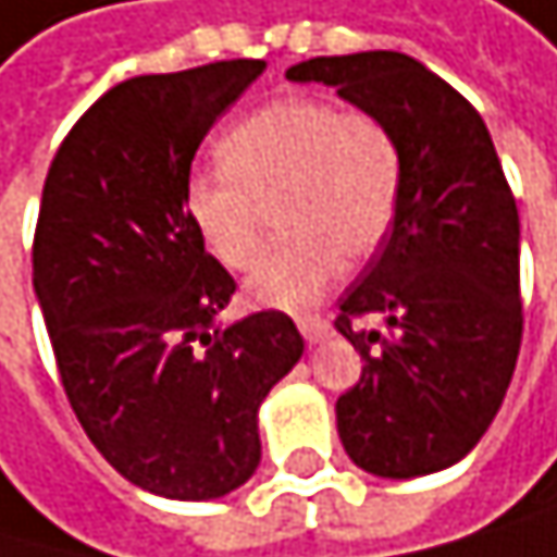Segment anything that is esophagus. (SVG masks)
Listing matches in <instances>:
<instances>
[{
	"label": "esophagus",
	"instance_id": "1",
	"mask_svg": "<svg viewBox=\"0 0 557 557\" xmlns=\"http://www.w3.org/2000/svg\"><path fill=\"white\" fill-rule=\"evenodd\" d=\"M298 332H301L305 342L315 345V342H325L329 338L332 325L325 319H319V315H305V319H298Z\"/></svg>",
	"mask_w": 557,
	"mask_h": 557
}]
</instances>
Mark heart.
Instances as JSON below:
<instances>
[{
	"label": "heart",
	"mask_w": 557,
	"mask_h": 557,
	"mask_svg": "<svg viewBox=\"0 0 557 557\" xmlns=\"http://www.w3.org/2000/svg\"><path fill=\"white\" fill-rule=\"evenodd\" d=\"M222 159L188 178L185 212L206 252L245 272L262 259L278 206L285 238L245 288L262 309H309L338 278L342 256L369 259L398 219L405 152L369 109L278 99L225 132Z\"/></svg>",
	"instance_id": "1"
}]
</instances>
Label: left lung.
Here are the masks:
<instances>
[{
	"label": "left lung",
	"instance_id": "8db88e82",
	"mask_svg": "<svg viewBox=\"0 0 557 557\" xmlns=\"http://www.w3.org/2000/svg\"><path fill=\"white\" fill-rule=\"evenodd\" d=\"M285 75L335 86L401 143L398 219L338 298L335 329L366 366L335 414L358 468L382 479L432 475L479 445L518 361L515 196L475 106L411 55H319ZM369 314L385 333L360 325Z\"/></svg>",
	"mask_w": 557,
	"mask_h": 557
}]
</instances>
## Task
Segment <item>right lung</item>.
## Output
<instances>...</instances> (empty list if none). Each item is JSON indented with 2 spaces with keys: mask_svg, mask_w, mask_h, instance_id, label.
I'll list each match as a JSON object with an SVG mask.
<instances>
[{
  "mask_svg": "<svg viewBox=\"0 0 557 557\" xmlns=\"http://www.w3.org/2000/svg\"><path fill=\"white\" fill-rule=\"evenodd\" d=\"M228 59L119 82L49 165L33 285L75 419L132 485L222 498L259 468V405L301 358L285 312L219 325L235 278L206 252L185 185L215 119L262 75Z\"/></svg>",
  "mask_w": 557,
  "mask_h": 557,
  "instance_id": "1",
  "label": "right lung"
}]
</instances>
